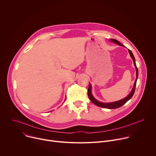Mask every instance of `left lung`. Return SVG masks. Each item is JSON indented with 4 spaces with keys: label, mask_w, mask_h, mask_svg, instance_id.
I'll return each mask as SVG.
<instances>
[{
    "label": "left lung",
    "mask_w": 156,
    "mask_h": 156,
    "mask_svg": "<svg viewBox=\"0 0 156 156\" xmlns=\"http://www.w3.org/2000/svg\"><path fill=\"white\" fill-rule=\"evenodd\" d=\"M110 41L114 42V43H116L117 44H119V46H123L122 44L119 42L117 40L115 39H111ZM128 52H129V54L131 56V57L132 58L133 60V63H134V65L135 66V68H136V80L135 81V83H134V86H133V87L132 89V90L131 91V93L128 95L127 97L125 98L124 99H121L120 101H116V102H108V103H104V102H99L98 101H97L93 96L92 93H91V83H89V87L87 89V96L89 97V98H90V99L91 100V101L95 105H96L97 106H99V107H102V108H108V109H113V108H119L121 106H122L123 105H124L128 101H129L133 96V94H134L135 93V87H136V81H137V80H138V68L136 66V62H135V57L134 55H133V53L131 52V51L128 49Z\"/></svg>",
    "instance_id": "1"
}]
</instances>
